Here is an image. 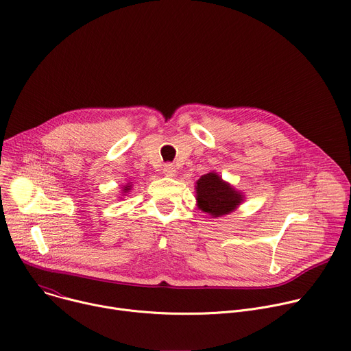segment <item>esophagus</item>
<instances>
[{"label": "esophagus", "instance_id": "esophagus-1", "mask_svg": "<svg viewBox=\"0 0 351 351\" xmlns=\"http://www.w3.org/2000/svg\"><path fill=\"white\" fill-rule=\"evenodd\" d=\"M162 172H164V175H167V176H169V178H172V176H175V175H176V167H175L173 164H165V167H164Z\"/></svg>", "mask_w": 351, "mask_h": 351}]
</instances>
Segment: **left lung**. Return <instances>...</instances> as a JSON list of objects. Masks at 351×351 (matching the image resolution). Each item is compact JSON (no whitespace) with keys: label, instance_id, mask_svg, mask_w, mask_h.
<instances>
[{"label":"left lung","instance_id":"obj_1","mask_svg":"<svg viewBox=\"0 0 351 351\" xmlns=\"http://www.w3.org/2000/svg\"><path fill=\"white\" fill-rule=\"evenodd\" d=\"M195 191L198 208L213 217H221L232 213L243 199L240 193L222 182V179L213 172L197 180Z\"/></svg>","mask_w":351,"mask_h":351}]
</instances>
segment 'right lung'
<instances>
[{
    "instance_id": "obj_1",
    "label": "right lung",
    "mask_w": 351,
    "mask_h": 351,
    "mask_svg": "<svg viewBox=\"0 0 351 351\" xmlns=\"http://www.w3.org/2000/svg\"><path fill=\"white\" fill-rule=\"evenodd\" d=\"M129 187H130V186H126V187H125V193H126V191H129V190H130V189H129Z\"/></svg>"
}]
</instances>
